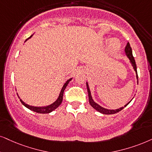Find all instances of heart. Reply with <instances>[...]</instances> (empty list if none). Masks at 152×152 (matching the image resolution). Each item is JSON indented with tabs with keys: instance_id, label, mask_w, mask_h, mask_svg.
<instances>
[{
	"instance_id": "1",
	"label": "heart",
	"mask_w": 152,
	"mask_h": 152,
	"mask_svg": "<svg viewBox=\"0 0 152 152\" xmlns=\"http://www.w3.org/2000/svg\"><path fill=\"white\" fill-rule=\"evenodd\" d=\"M110 48L112 51H118L119 48H120V43H119L118 41H117L116 40H114V41L111 42Z\"/></svg>"
}]
</instances>
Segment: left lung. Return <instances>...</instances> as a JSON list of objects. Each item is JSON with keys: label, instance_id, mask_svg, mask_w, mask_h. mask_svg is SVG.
<instances>
[{"label": "left lung", "instance_id": "left-lung-1", "mask_svg": "<svg viewBox=\"0 0 152 152\" xmlns=\"http://www.w3.org/2000/svg\"><path fill=\"white\" fill-rule=\"evenodd\" d=\"M125 53H126V55H127V57H128V58H129L130 62H131V64H132V66H133L134 70H135V72H136V77H137V79H138L137 72V66H136L135 59H134L133 55H132V48H131V47H130V43H128V42L127 45H126V48H125ZM86 86H87V90H88V98H89V102L90 104V105H91V106L93 107L94 109H96V110L98 111L99 112H100L103 114H116V113L118 112V111H121L122 109L124 108V107H126L128 104H129L130 102H131V101H130L129 102H128V104H126L125 105L124 107H121V108H119V109H115V110H114V109H112V110H111V109H107L103 108V107L99 106L98 104L95 103V102L93 101V98H92L91 93H90V90L89 86H88V83H86Z\"/></svg>", "mask_w": 152, "mask_h": 152}]
</instances>
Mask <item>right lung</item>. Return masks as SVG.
Returning <instances> with one entry per match:
<instances>
[{
    "label": "right lung",
    "instance_id": "right-lung-1",
    "mask_svg": "<svg viewBox=\"0 0 152 152\" xmlns=\"http://www.w3.org/2000/svg\"><path fill=\"white\" fill-rule=\"evenodd\" d=\"M32 36H33V35H31L29 38H28L25 41V42L27 41L28 39H29L30 38H31ZM72 79V78H69V79L66 80V83H65L64 84V86H63L62 90H61V92H60V93H59L58 98H57V99L55 102H53V104H51L48 105V106L41 107H33V106H30V105L27 104H25L21 99H20V102H22V104L23 105H24V106L26 107V108H28V109H30V110H31L33 111H35V112H36V113H39V114H48V113H50L51 111L55 110V109H57V107H58L59 105L61 104V103H62V102L63 94H64V91L65 88H66V86H67V85H68V83H69V81ZM19 98H20V97H19Z\"/></svg>",
    "mask_w": 152,
    "mask_h": 152
}]
</instances>
